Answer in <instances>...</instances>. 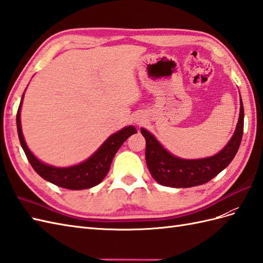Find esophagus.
<instances>
[{
	"instance_id": "1",
	"label": "esophagus",
	"mask_w": 263,
	"mask_h": 263,
	"mask_svg": "<svg viewBox=\"0 0 263 263\" xmlns=\"http://www.w3.org/2000/svg\"><path fill=\"white\" fill-rule=\"evenodd\" d=\"M139 124H141V122H140V121H139Z\"/></svg>"
}]
</instances>
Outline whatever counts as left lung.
Here are the masks:
<instances>
[{"label":"left lung","mask_w":263,"mask_h":263,"mask_svg":"<svg viewBox=\"0 0 263 263\" xmlns=\"http://www.w3.org/2000/svg\"><path fill=\"white\" fill-rule=\"evenodd\" d=\"M243 119L241 100L238 125L231 140L218 154L199 160H184L172 156L150 132L141 129L145 139V161L151 176L158 183L172 187H191L209 182L226 169L237 154L243 134Z\"/></svg>","instance_id":"left-lung-1"}]
</instances>
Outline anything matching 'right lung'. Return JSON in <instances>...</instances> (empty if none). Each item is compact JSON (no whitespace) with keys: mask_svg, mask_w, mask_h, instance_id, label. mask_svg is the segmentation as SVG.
<instances>
[{"mask_svg":"<svg viewBox=\"0 0 263 263\" xmlns=\"http://www.w3.org/2000/svg\"><path fill=\"white\" fill-rule=\"evenodd\" d=\"M22 101L23 97L16 113V126L20 143H21L23 147L25 156L28 158L33 169H34L40 177H42L44 180L58 186L64 187V189L83 190L98 185L105 178L107 172H109L112 160L120 149V146L123 144L127 138L138 132L134 126L124 127V129L120 130L119 132L112 134L100 146V149L90 159L84 161L83 163L70 167L51 166L39 161L33 156L25 143L21 129V120H20V110H21Z\"/></svg>","mask_w":263,"mask_h":263,"instance_id":"obj_1","label":"right lung"}]
</instances>
